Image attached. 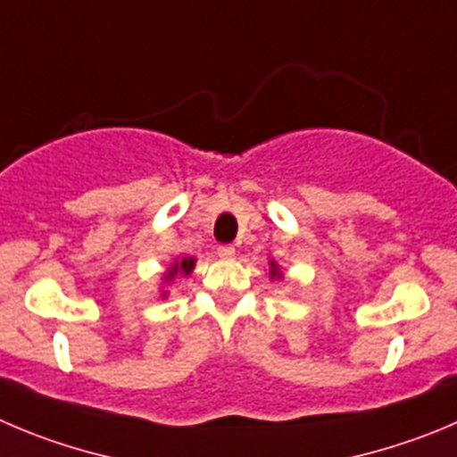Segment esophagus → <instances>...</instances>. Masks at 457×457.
<instances>
[{
    "label": "esophagus",
    "mask_w": 457,
    "mask_h": 457,
    "mask_svg": "<svg viewBox=\"0 0 457 457\" xmlns=\"http://www.w3.org/2000/svg\"><path fill=\"white\" fill-rule=\"evenodd\" d=\"M234 253H237V250H234L232 245H219V248H216V254H219L220 259H232Z\"/></svg>",
    "instance_id": "esophagus-1"
}]
</instances>
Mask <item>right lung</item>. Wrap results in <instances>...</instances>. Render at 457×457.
<instances>
[{
	"label": "right lung",
	"instance_id": "1",
	"mask_svg": "<svg viewBox=\"0 0 457 457\" xmlns=\"http://www.w3.org/2000/svg\"><path fill=\"white\" fill-rule=\"evenodd\" d=\"M191 268H194V259H182L180 263H176V266L170 268V270H169V275H166L164 279H166V281H170V279H173V277L178 275V270H180V272H185V275H187V272H191Z\"/></svg>",
	"mask_w": 457,
	"mask_h": 457
}]
</instances>
